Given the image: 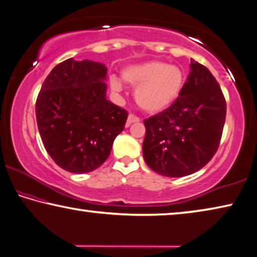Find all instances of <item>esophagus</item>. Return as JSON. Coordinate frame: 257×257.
<instances>
[{
  "label": "esophagus",
  "instance_id": "34e87169",
  "mask_svg": "<svg viewBox=\"0 0 257 257\" xmlns=\"http://www.w3.org/2000/svg\"><path fill=\"white\" fill-rule=\"evenodd\" d=\"M140 121V118L137 117V116H135V115H133V114H129V116H128V118H127V127H129L130 124L132 123H135V122H139Z\"/></svg>",
  "mask_w": 257,
  "mask_h": 257
}]
</instances>
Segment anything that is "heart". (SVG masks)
<instances>
[{"label":"heart","instance_id":"heart-1","mask_svg":"<svg viewBox=\"0 0 257 257\" xmlns=\"http://www.w3.org/2000/svg\"><path fill=\"white\" fill-rule=\"evenodd\" d=\"M122 79L136 87L135 100L148 113H159L177 100L185 84V74L177 66L163 61L133 64L122 71ZM114 92L122 90L117 78L110 79Z\"/></svg>","mask_w":257,"mask_h":257}]
</instances>
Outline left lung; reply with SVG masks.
<instances>
[{"instance_id":"left-lung-1","label":"left lung","mask_w":257,"mask_h":257,"mask_svg":"<svg viewBox=\"0 0 257 257\" xmlns=\"http://www.w3.org/2000/svg\"><path fill=\"white\" fill-rule=\"evenodd\" d=\"M225 116L226 101L219 84L208 68L191 61L177 100L144 120L145 163L164 177L181 178L200 171L219 147Z\"/></svg>"}]
</instances>
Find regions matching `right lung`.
<instances>
[{
    "mask_svg": "<svg viewBox=\"0 0 257 257\" xmlns=\"http://www.w3.org/2000/svg\"><path fill=\"white\" fill-rule=\"evenodd\" d=\"M107 68L68 59L49 72L36 102L38 129L48 155L71 173L104 164L124 129L127 110L106 99Z\"/></svg>",
    "mask_w": 257,
    "mask_h": 257,
    "instance_id": "add662e5",
    "label": "right lung"
}]
</instances>
